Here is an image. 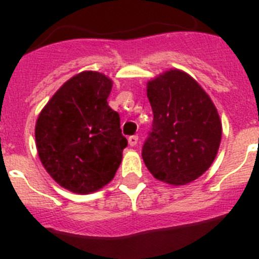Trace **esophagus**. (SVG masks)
<instances>
[{"instance_id": "esophagus-1", "label": "esophagus", "mask_w": 259, "mask_h": 259, "mask_svg": "<svg viewBox=\"0 0 259 259\" xmlns=\"http://www.w3.org/2000/svg\"><path fill=\"white\" fill-rule=\"evenodd\" d=\"M128 143L131 146H136L137 143H139V136L137 135H134V136L128 137Z\"/></svg>"}]
</instances>
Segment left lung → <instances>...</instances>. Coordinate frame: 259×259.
I'll use <instances>...</instances> for the list:
<instances>
[{
	"instance_id": "1",
	"label": "left lung",
	"mask_w": 259,
	"mask_h": 259,
	"mask_svg": "<svg viewBox=\"0 0 259 259\" xmlns=\"http://www.w3.org/2000/svg\"><path fill=\"white\" fill-rule=\"evenodd\" d=\"M153 124L143 159L155 179L183 185L202 175L222 139L218 111L189 75L170 70L148 83Z\"/></svg>"
}]
</instances>
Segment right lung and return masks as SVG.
<instances>
[{"instance_id":"obj_1","label":"right lung","mask_w":259,"mask_h":259,"mask_svg":"<svg viewBox=\"0 0 259 259\" xmlns=\"http://www.w3.org/2000/svg\"><path fill=\"white\" fill-rule=\"evenodd\" d=\"M113 83L96 71L66 81L38 115L35 137L45 170L63 188L88 194L110 183L128 141L107 105Z\"/></svg>"}]
</instances>
